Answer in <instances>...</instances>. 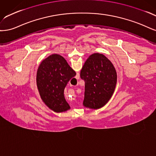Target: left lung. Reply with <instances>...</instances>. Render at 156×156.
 Wrapping results in <instances>:
<instances>
[{"mask_svg":"<svg viewBox=\"0 0 156 156\" xmlns=\"http://www.w3.org/2000/svg\"><path fill=\"white\" fill-rule=\"evenodd\" d=\"M80 77L85 81L84 106L94 109L104 106L111 98L117 83L112 63L102 54H93L85 62Z\"/></svg>","mask_w":156,"mask_h":156,"instance_id":"1","label":"left lung"}]
</instances>
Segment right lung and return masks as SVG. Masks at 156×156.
<instances>
[{
	"label": "right lung",
	"mask_w": 156,
	"mask_h": 156,
	"mask_svg": "<svg viewBox=\"0 0 156 156\" xmlns=\"http://www.w3.org/2000/svg\"><path fill=\"white\" fill-rule=\"evenodd\" d=\"M76 73L58 54H52L40 64L37 72V85L43 101L54 112L70 109L64 97V89Z\"/></svg>",
	"instance_id": "right-lung-1"
}]
</instances>
